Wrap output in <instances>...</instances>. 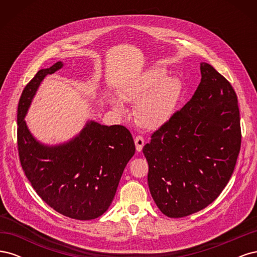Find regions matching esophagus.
Masks as SVG:
<instances>
[{
  "label": "esophagus",
  "mask_w": 257,
  "mask_h": 257,
  "mask_svg": "<svg viewBox=\"0 0 257 257\" xmlns=\"http://www.w3.org/2000/svg\"><path fill=\"white\" fill-rule=\"evenodd\" d=\"M134 142H135V146H136V150L139 152L142 151L143 147L145 145V139L143 136L141 135H137L135 138H134Z\"/></svg>",
  "instance_id": "34e87169"
}]
</instances>
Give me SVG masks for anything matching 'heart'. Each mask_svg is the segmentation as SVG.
<instances>
[{"label":"heart","mask_w":257,"mask_h":257,"mask_svg":"<svg viewBox=\"0 0 257 257\" xmlns=\"http://www.w3.org/2000/svg\"><path fill=\"white\" fill-rule=\"evenodd\" d=\"M165 76V68L152 67L121 91L124 100L137 102V119L146 127L157 128L164 124L174 114L181 96V81ZM110 104L116 111H125L120 97L112 96Z\"/></svg>","instance_id":"obj_1"}]
</instances>
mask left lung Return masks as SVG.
Returning a JSON list of instances; mask_svg holds the SVG:
<instances>
[{"label":"left lung","instance_id":"1","mask_svg":"<svg viewBox=\"0 0 257 257\" xmlns=\"http://www.w3.org/2000/svg\"><path fill=\"white\" fill-rule=\"evenodd\" d=\"M192 98L151 134L143 152L155 204L169 217L200 211L220 195L241 147L240 112L230 82L208 63Z\"/></svg>","mask_w":257,"mask_h":257}]
</instances>
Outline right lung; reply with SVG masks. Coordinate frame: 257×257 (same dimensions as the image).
<instances>
[{
  "label": "right lung",
  "instance_id": "1",
  "mask_svg": "<svg viewBox=\"0 0 257 257\" xmlns=\"http://www.w3.org/2000/svg\"><path fill=\"white\" fill-rule=\"evenodd\" d=\"M62 66L57 62L38 71L22 91L17 111L19 160L46 204L72 219L93 220L109 208L135 144L125 126L94 121L64 145L47 147L35 141L23 119L42 80Z\"/></svg>",
  "mask_w": 257,
  "mask_h": 257
}]
</instances>
